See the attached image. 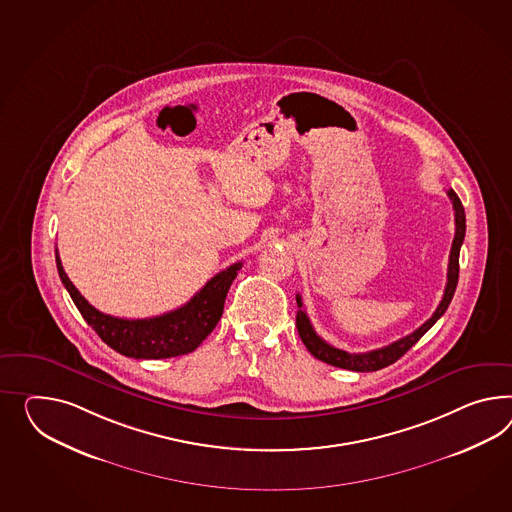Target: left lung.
I'll return each mask as SVG.
<instances>
[{"mask_svg":"<svg viewBox=\"0 0 512 512\" xmlns=\"http://www.w3.org/2000/svg\"><path fill=\"white\" fill-rule=\"evenodd\" d=\"M447 197L451 198L453 202V211H455V237H453V245H451V252H449V265H447V284L444 297L438 304L436 312H434L420 328H416L412 334H408L401 340L394 341L382 349H375L369 353H347L341 351L338 347L330 345L327 341L323 340L321 336H317L308 315L304 312V304H302L301 295H297V330L301 336L302 343L306 345V349L314 354L317 360L330 364V366L341 367V369H349V371H379L382 367L394 364L395 360H399L403 354L407 353L408 349L418 343L421 336L433 327L434 323L446 314L447 306L455 295L457 289V282H459V254L462 241L466 236V215H464V208L462 202L457 197V193L453 189L447 191Z\"/></svg>","mask_w":512,"mask_h":512,"instance_id":"8db88e82","label":"left lung"}]
</instances>
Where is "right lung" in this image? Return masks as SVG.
Instances as JSON below:
<instances>
[{"label":"right lung","instance_id":"add662e5","mask_svg":"<svg viewBox=\"0 0 512 512\" xmlns=\"http://www.w3.org/2000/svg\"><path fill=\"white\" fill-rule=\"evenodd\" d=\"M55 262L66 291L78 306L79 314L83 315V319L91 325L92 330L102 338V341L117 353L145 360L193 353L219 323L223 315L226 293L232 286L237 271L243 267V263L237 262L217 273L191 301L185 302L184 306L172 310L169 314L150 319H120L102 314L85 301V297L66 276L57 250Z\"/></svg>","mask_w":512,"mask_h":512}]
</instances>
